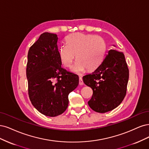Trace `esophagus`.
<instances>
[{
    "label": "esophagus",
    "instance_id": "esophagus-1",
    "mask_svg": "<svg viewBox=\"0 0 149 149\" xmlns=\"http://www.w3.org/2000/svg\"><path fill=\"white\" fill-rule=\"evenodd\" d=\"M79 85H84V81H83L82 78H81V77H79Z\"/></svg>",
    "mask_w": 149,
    "mask_h": 149
}]
</instances>
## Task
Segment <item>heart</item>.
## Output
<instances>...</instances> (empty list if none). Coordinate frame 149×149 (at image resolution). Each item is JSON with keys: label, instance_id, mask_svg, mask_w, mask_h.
Returning a JSON list of instances; mask_svg holds the SVG:
<instances>
[{"label": "heart", "instance_id": "1", "mask_svg": "<svg viewBox=\"0 0 149 149\" xmlns=\"http://www.w3.org/2000/svg\"><path fill=\"white\" fill-rule=\"evenodd\" d=\"M66 45L59 47L61 64L70 68L75 58L72 71L80 74L86 69L93 70L102 63L106 51V43L102 37L92 34L75 33L67 36Z\"/></svg>", "mask_w": 149, "mask_h": 149}]
</instances>
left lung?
Masks as SVG:
<instances>
[{
  "label": "left lung",
  "instance_id": "obj_1",
  "mask_svg": "<svg viewBox=\"0 0 149 149\" xmlns=\"http://www.w3.org/2000/svg\"><path fill=\"white\" fill-rule=\"evenodd\" d=\"M128 79L129 69L123 52L109 50L97 69L83 77L84 84L93 90L89 107L100 113L118 107L126 96Z\"/></svg>",
  "mask_w": 149,
  "mask_h": 149
}]
</instances>
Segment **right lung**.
<instances>
[{
    "instance_id": "add662e5",
    "label": "right lung",
    "mask_w": 149,
    "mask_h": 149,
    "mask_svg": "<svg viewBox=\"0 0 149 149\" xmlns=\"http://www.w3.org/2000/svg\"><path fill=\"white\" fill-rule=\"evenodd\" d=\"M57 35L41 34L28 51L26 77L32 104L47 116L63 113L68 95L79 85V76L61 68Z\"/></svg>"
}]
</instances>
